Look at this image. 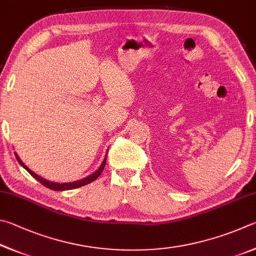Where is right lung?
Here are the masks:
<instances>
[{"instance_id": "obj_1", "label": "right lung", "mask_w": 256, "mask_h": 256, "mask_svg": "<svg viewBox=\"0 0 256 256\" xmlns=\"http://www.w3.org/2000/svg\"><path fill=\"white\" fill-rule=\"evenodd\" d=\"M16 160H18V162L20 163L21 166H24V168L26 170V171H28V172L31 174V176H32L36 178V180L39 181L40 183H42V186H44L46 188H48V189H50V190H55V191L72 190V189H76V188H80V186H86V184H88L90 182L94 181V180H96V178H98V176H100V174L102 173L103 168H104V166H106V158L103 160V162H102V164H101V166L98 168V171H96V172H94L93 174H91V176H88V178H83V180H80V181H76V182H70V183H55V182H49V181H47V180H44V178H40L39 176H37V174H34L32 171H31V170H29L28 168L26 166V165H24V163H22V160L19 158V156H18L16 154Z\"/></svg>"}]
</instances>
